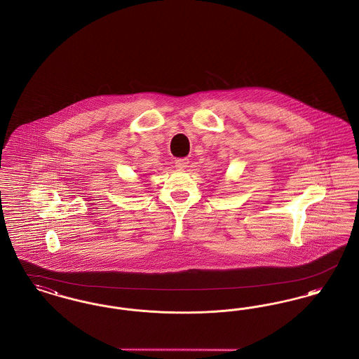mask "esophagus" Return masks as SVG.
<instances>
[{
  "label": "esophagus",
  "mask_w": 359,
  "mask_h": 359,
  "mask_svg": "<svg viewBox=\"0 0 359 359\" xmlns=\"http://www.w3.org/2000/svg\"><path fill=\"white\" fill-rule=\"evenodd\" d=\"M188 164H189V160H188L187 157H182V158H177L175 161V165H176L177 170H186Z\"/></svg>",
  "instance_id": "obj_1"
}]
</instances>
